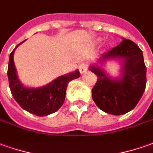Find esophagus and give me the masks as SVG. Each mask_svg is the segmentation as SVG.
<instances>
[{"label": "esophagus", "instance_id": "esophagus-1", "mask_svg": "<svg viewBox=\"0 0 153 153\" xmlns=\"http://www.w3.org/2000/svg\"><path fill=\"white\" fill-rule=\"evenodd\" d=\"M79 70H80V72L81 74H83L85 72L87 71V65L86 63H82L80 66H79Z\"/></svg>", "mask_w": 153, "mask_h": 153}]
</instances>
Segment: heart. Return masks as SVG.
I'll return each mask as SVG.
<instances>
[{
    "instance_id": "b5f03b06",
    "label": "heart",
    "mask_w": 153,
    "mask_h": 153,
    "mask_svg": "<svg viewBox=\"0 0 153 153\" xmlns=\"http://www.w3.org/2000/svg\"><path fill=\"white\" fill-rule=\"evenodd\" d=\"M98 42H99V41H98Z\"/></svg>"
}]
</instances>
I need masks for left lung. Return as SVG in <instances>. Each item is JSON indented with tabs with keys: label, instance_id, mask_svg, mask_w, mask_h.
<instances>
[{
	"label": "left lung",
	"instance_id": "1",
	"mask_svg": "<svg viewBox=\"0 0 153 153\" xmlns=\"http://www.w3.org/2000/svg\"><path fill=\"white\" fill-rule=\"evenodd\" d=\"M107 61L120 65V74L111 77L103 68ZM89 70L97 76L92 88V99L103 111L119 116L134 108L146 88L147 68L142 50L130 40L123 42L96 59Z\"/></svg>",
	"mask_w": 153,
	"mask_h": 153
}]
</instances>
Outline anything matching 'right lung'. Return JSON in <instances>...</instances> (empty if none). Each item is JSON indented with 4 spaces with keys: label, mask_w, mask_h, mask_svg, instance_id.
I'll list each match as a JSON object with an SVG mask.
<instances>
[{
    "label": "right lung",
    "mask_w": 153,
    "mask_h": 153,
    "mask_svg": "<svg viewBox=\"0 0 153 153\" xmlns=\"http://www.w3.org/2000/svg\"><path fill=\"white\" fill-rule=\"evenodd\" d=\"M18 44L10 54L7 76L10 91L16 102L31 114L45 117L54 113L62 107L66 98L68 83L81 76L79 70L60 76L46 85L39 87H26L19 79L14 63V53Z\"/></svg>",
    "instance_id": "1"
}]
</instances>
